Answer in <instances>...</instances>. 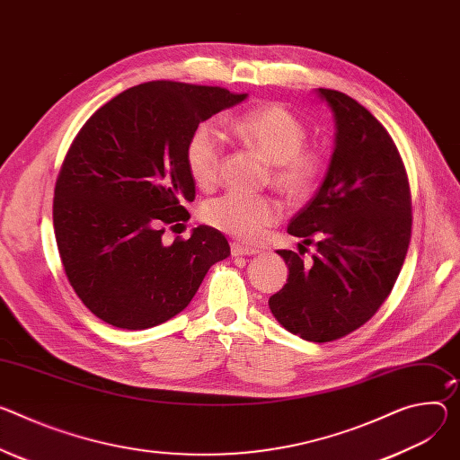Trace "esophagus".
<instances>
[{
  "label": "esophagus",
  "mask_w": 460,
  "mask_h": 460,
  "mask_svg": "<svg viewBox=\"0 0 460 460\" xmlns=\"http://www.w3.org/2000/svg\"><path fill=\"white\" fill-rule=\"evenodd\" d=\"M255 253H259V247H253V245H243V243H238V242H233V243H231V255H233V257L255 255Z\"/></svg>",
  "instance_id": "34e87169"
}]
</instances>
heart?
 Listing matches in <instances>:
<instances>
[{
	"instance_id": "obj_1",
	"label": "heart",
	"mask_w": 460,
	"mask_h": 460,
	"mask_svg": "<svg viewBox=\"0 0 460 460\" xmlns=\"http://www.w3.org/2000/svg\"><path fill=\"white\" fill-rule=\"evenodd\" d=\"M231 132L240 143L259 152L270 164L271 185L289 201L301 203L321 185L328 154L323 146L305 145L306 124L282 102H266L231 120ZM224 136L211 120L199 122L185 146L187 169L199 187H213L220 176ZM201 218L231 236L255 240L282 218V205L270 196L227 192L207 201Z\"/></svg>"
}]
</instances>
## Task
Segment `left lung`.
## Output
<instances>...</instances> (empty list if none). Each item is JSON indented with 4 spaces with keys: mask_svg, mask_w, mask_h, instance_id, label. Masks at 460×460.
<instances>
[{
    "mask_svg": "<svg viewBox=\"0 0 460 460\" xmlns=\"http://www.w3.org/2000/svg\"><path fill=\"white\" fill-rule=\"evenodd\" d=\"M317 92L336 117V148L323 185L288 226L317 253L308 266L279 249L289 275L270 310L296 336L328 343L358 330L389 297L412 215L405 166L384 124L341 92Z\"/></svg>",
    "mask_w": 460,
    "mask_h": 460,
    "instance_id": "left-lung-1",
    "label": "left lung"
}]
</instances>
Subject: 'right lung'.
<instances>
[{
  "instance_id": "1",
  "label": "right lung",
  "mask_w": 460,
  "mask_h": 460,
  "mask_svg": "<svg viewBox=\"0 0 460 460\" xmlns=\"http://www.w3.org/2000/svg\"><path fill=\"white\" fill-rule=\"evenodd\" d=\"M245 97L152 80L101 106L73 139L55 185V236L75 294L104 323L143 330L169 321L229 257L226 236L207 226L171 245L161 238L164 226L190 218V132Z\"/></svg>"
}]
</instances>
